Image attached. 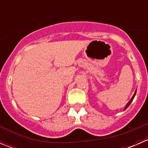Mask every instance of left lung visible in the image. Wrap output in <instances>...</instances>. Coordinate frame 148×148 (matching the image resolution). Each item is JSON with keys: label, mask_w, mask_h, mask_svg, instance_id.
<instances>
[{"label": "left lung", "mask_w": 148, "mask_h": 148, "mask_svg": "<svg viewBox=\"0 0 148 148\" xmlns=\"http://www.w3.org/2000/svg\"><path fill=\"white\" fill-rule=\"evenodd\" d=\"M135 95H136V91H135V94H134V95H133V96H132V99H130V101H129V102H128V103H127V104L126 107H125V109H124V110H126V109H127V107H129V106H130V104H131V102H132V100H133V99H134V97H135Z\"/></svg>", "instance_id": "left-lung-1"}]
</instances>
